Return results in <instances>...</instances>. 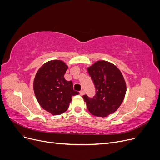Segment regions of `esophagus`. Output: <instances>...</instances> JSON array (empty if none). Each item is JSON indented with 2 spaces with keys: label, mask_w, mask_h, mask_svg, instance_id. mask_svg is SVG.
<instances>
[{
  "label": "esophagus",
  "mask_w": 160,
  "mask_h": 160,
  "mask_svg": "<svg viewBox=\"0 0 160 160\" xmlns=\"http://www.w3.org/2000/svg\"><path fill=\"white\" fill-rule=\"evenodd\" d=\"M79 93H80V95H81V96H83V95H85V91L82 90V91H81L79 92Z\"/></svg>",
  "instance_id": "1"
}]
</instances>
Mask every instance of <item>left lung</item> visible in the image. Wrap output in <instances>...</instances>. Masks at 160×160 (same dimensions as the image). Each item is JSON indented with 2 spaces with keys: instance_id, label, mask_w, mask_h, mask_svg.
<instances>
[{
  "instance_id": "8db88e82",
  "label": "left lung",
  "mask_w": 160,
  "mask_h": 160,
  "mask_svg": "<svg viewBox=\"0 0 160 160\" xmlns=\"http://www.w3.org/2000/svg\"><path fill=\"white\" fill-rule=\"evenodd\" d=\"M93 80L96 93L90 98L83 96L89 112L97 117H107L122 103L126 84L122 72L111 62L99 61L88 69Z\"/></svg>"
}]
</instances>
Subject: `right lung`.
<instances>
[{"instance_id": "add662e5", "label": "right lung", "mask_w": 160, "mask_h": 160, "mask_svg": "<svg viewBox=\"0 0 160 160\" xmlns=\"http://www.w3.org/2000/svg\"><path fill=\"white\" fill-rule=\"evenodd\" d=\"M67 69L62 61H51L38 69L34 79V92L38 103L54 115L66 111L72 96L79 94L72 89V82L64 78Z\"/></svg>"}]
</instances>
